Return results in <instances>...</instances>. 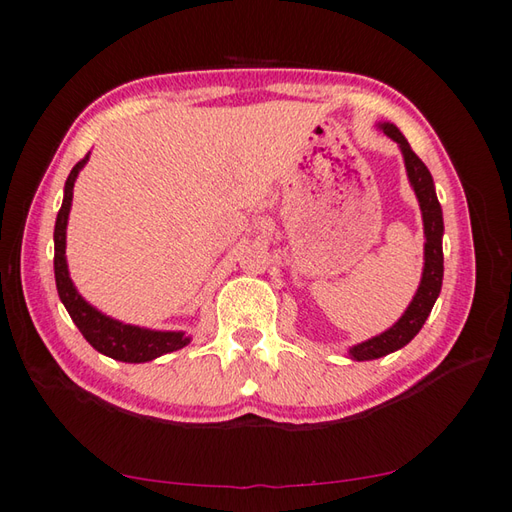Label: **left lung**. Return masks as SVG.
Segmentation results:
<instances>
[{
  "instance_id": "1",
  "label": "left lung",
  "mask_w": 512,
  "mask_h": 512,
  "mask_svg": "<svg viewBox=\"0 0 512 512\" xmlns=\"http://www.w3.org/2000/svg\"><path fill=\"white\" fill-rule=\"evenodd\" d=\"M381 129L385 135L401 146L403 157H405V168L407 177H410L414 192L420 203V210H423V225H425V269H423V280H420V287L414 295L412 304L407 306L403 317L396 322L390 331H385L377 337L368 339V342L357 344L350 348L352 359L357 361H368V359H379L390 355V352L403 348L410 344L416 337V333L423 328L427 315L431 313V306H434L440 287H442V210L434 190V179L423 160L412 151V146L407 144L403 133L394 127L390 122H383Z\"/></svg>"
}]
</instances>
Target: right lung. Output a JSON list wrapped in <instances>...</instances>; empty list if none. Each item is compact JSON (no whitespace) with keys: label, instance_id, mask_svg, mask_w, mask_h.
<instances>
[{"label":"right lung","instance_id":"right-lung-1","mask_svg":"<svg viewBox=\"0 0 512 512\" xmlns=\"http://www.w3.org/2000/svg\"><path fill=\"white\" fill-rule=\"evenodd\" d=\"M89 160V153L78 162L70 177L65 181V197L63 206L56 214V225H54V278H56V291H59V298L65 304L67 313H70L72 322L78 326V331L83 333L87 339L102 355L111 359L127 361V363H142L151 361L166 352H173L188 346L190 337L184 333H170V331H149V328H138L131 324H122L111 320V317L98 313L92 304H87L78 291L74 289L70 274H67V263H65V227L67 217H70L72 208V190L78 170L85 166Z\"/></svg>","mask_w":512,"mask_h":512}]
</instances>
